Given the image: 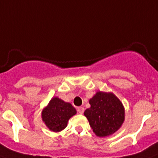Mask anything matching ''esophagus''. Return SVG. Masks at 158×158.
<instances>
[{"label":"esophagus","mask_w":158,"mask_h":158,"mask_svg":"<svg viewBox=\"0 0 158 158\" xmlns=\"http://www.w3.org/2000/svg\"><path fill=\"white\" fill-rule=\"evenodd\" d=\"M77 110H78V112H79V114H83L84 111V108L83 107V106H79V107H78Z\"/></svg>","instance_id":"esophagus-1"}]
</instances>
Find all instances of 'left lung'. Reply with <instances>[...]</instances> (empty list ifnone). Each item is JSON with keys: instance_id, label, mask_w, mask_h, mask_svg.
Instances as JSON below:
<instances>
[{"instance_id": "1", "label": "left lung", "mask_w": 158, "mask_h": 158, "mask_svg": "<svg viewBox=\"0 0 158 158\" xmlns=\"http://www.w3.org/2000/svg\"><path fill=\"white\" fill-rule=\"evenodd\" d=\"M89 104L91 107L84 111V115L96 135L106 137L120 129L125 120V110L114 94L98 92Z\"/></svg>"}]
</instances>
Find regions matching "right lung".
<instances>
[{"instance_id":"1","label":"right lung","mask_w":158,"mask_h":158,"mask_svg":"<svg viewBox=\"0 0 158 158\" xmlns=\"http://www.w3.org/2000/svg\"><path fill=\"white\" fill-rule=\"evenodd\" d=\"M75 114L76 110L71 104L58 98H53L43 110L42 118L49 130L59 132L66 127L69 118Z\"/></svg>"}]
</instances>
